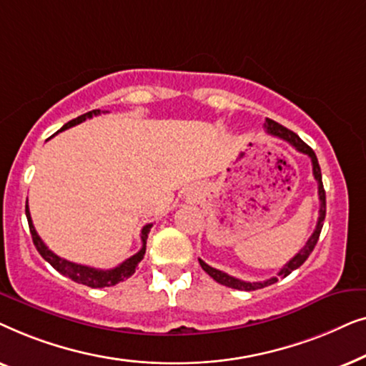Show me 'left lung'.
Returning a JSON list of instances; mask_svg holds the SVG:
<instances>
[{
  "label": "left lung",
  "mask_w": 366,
  "mask_h": 366,
  "mask_svg": "<svg viewBox=\"0 0 366 366\" xmlns=\"http://www.w3.org/2000/svg\"><path fill=\"white\" fill-rule=\"evenodd\" d=\"M264 128H267V132L269 134H273V137H277L280 139H285V142H288L292 147L297 149V152L303 153V154H308L310 159H312V164H313V177L317 179L318 183V198H320V212H318V222H317V228H315V232L312 237L308 238V242L305 243V247L300 249V252L295 254V257L290 259V262L285 264V267L280 269L278 272V277H272L269 280H264V282H243V280L239 278H234V277H229L228 273L224 272H219V269L209 267L203 262V259L198 258L199 264H202V268L207 272L209 277H212L214 282H218L219 285H224V287L228 288H234V290H244V292H253V290H259V288H264L268 287V285H273L278 282V278H285L288 277L290 273L293 272V269H297L302 267V264L307 262V258L312 254L315 244H317L318 238H320V233H322V228H323V222H325V214H327V197H325V188H323V182H322V169H320V164H318V159H317V154L312 148L308 147L307 143L303 142L302 138L298 137L297 133L290 132L288 128L282 127V124L273 122V119L267 118V122H264Z\"/></svg>",
  "instance_id": "8db88e82"
}]
</instances>
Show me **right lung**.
<instances>
[{
	"label": "right lung",
	"instance_id": "add662e5",
	"mask_svg": "<svg viewBox=\"0 0 366 366\" xmlns=\"http://www.w3.org/2000/svg\"><path fill=\"white\" fill-rule=\"evenodd\" d=\"M102 113H104V112H99V109H93V112L84 113V114H81V117H78V118L71 119V122H68L61 129H59V132L71 128V127H74V124L83 123L84 119H88V118L98 117V114H102ZM26 218H28V224H29V233H31L33 243H34V247H36L38 253L41 254V257L46 259V262L51 264V267L56 269V272L64 274V277L71 278L73 282L86 285V287H92V288L113 287V285H117L119 282H124V280L132 277V274L134 273V269H137V267H138V263L142 262L143 257H144V252H147L148 233L153 227L152 223L144 224V227H143V229H142V243L143 244H142V249H139L138 253H134L133 257L124 259L123 263H119L118 267H114L112 269H98V268L86 267V264H78V263L68 262V259H64L61 257H58V254H54L51 249H49L46 244L43 243V239L39 238L36 229H34L28 204H26Z\"/></svg>",
	"mask_w": 366,
	"mask_h": 366
}]
</instances>
